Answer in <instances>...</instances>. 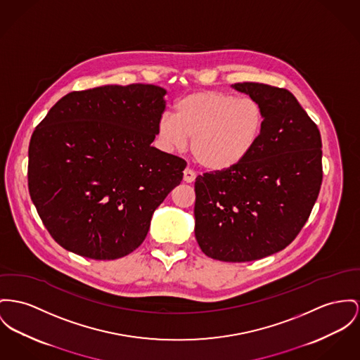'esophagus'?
<instances>
[{"mask_svg":"<svg viewBox=\"0 0 360 360\" xmlns=\"http://www.w3.org/2000/svg\"><path fill=\"white\" fill-rule=\"evenodd\" d=\"M195 177H196V174L193 173V170H191L190 168L184 170V181L186 183H192L195 180Z\"/></svg>","mask_w":360,"mask_h":360,"instance_id":"obj_1","label":"esophagus"}]
</instances>
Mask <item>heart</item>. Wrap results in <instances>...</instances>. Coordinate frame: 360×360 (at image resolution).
Masks as SVG:
<instances>
[{
    "label": "heart",
    "instance_id": "obj_1",
    "mask_svg": "<svg viewBox=\"0 0 360 360\" xmlns=\"http://www.w3.org/2000/svg\"><path fill=\"white\" fill-rule=\"evenodd\" d=\"M264 127V109L254 98L206 90L181 98L174 116L160 117L157 134L168 150H183L191 138L195 161L202 168L222 172L250 155Z\"/></svg>",
    "mask_w": 360,
    "mask_h": 360
}]
</instances>
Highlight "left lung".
Returning a JSON list of instances; mask_svg holds the SVG:
<instances>
[{
	"label": "left lung",
	"mask_w": 360,
	"mask_h": 360,
	"mask_svg": "<svg viewBox=\"0 0 360 360\" xmlns=\"http://www.w3.org/2000/svg\"><path fill=\"white\" fill-rule=\"evenodd\" d=\"M232 87L261 103L264 132L238 167L196 177L195 238L213 259L250 262L284 250L307 222L322 184V142L285 89Z\"/></svg>",
	"instance_id": "obj_1"
}]
</instances>
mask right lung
Instances as JSON below:
<instances>
[{"mask_svg":"<svg viewBox=\"0 0 360 360\" xmlns=\"http://www.w3.org/2000/svg\"><path fill=\"white\" fill-rule=\"evenodd\" d=\"M165 94L154 84L73 91L35 128L28 191L63 248L110 261L143 243L154 210L187 167L151 146Z\"/></svg>","mask_w":360,"mask_h":360,"instance_id":"add662e5","label":"right lung"}]
</instances>
